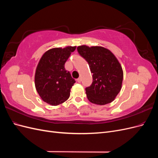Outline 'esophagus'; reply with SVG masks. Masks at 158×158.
Segmentation results:
<instances>
[{
  "label": "esophagus",
  "instance_id": "esophagus-1",
  "mask_svg": "<svg viewBox=\"0 0 158 158\" xmlns=\"http://www.w3.org/2000/svg\"><path fill=\"white\" fill-rule=\"evenodd\" d=\"M81 81H82V79H81V78H78L77 79V82H78V83H80Z\"/></svg>",
  "mask_w": 158,
  "mask_h": 158
}]
</instances>
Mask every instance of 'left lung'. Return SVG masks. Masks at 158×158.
Returning <instances> with one entry per match:
<instances>
[{
    "mask_svg": "<svg viewBox=\"0 0 158 158\" xmlns=\"http://www.w3.org/2000/svg\"><path fill=\"white\" fill-rule=\"evenodd\" d=\"M79 55L88 62L93 82L85 88L90 102L97 105L111 103L120 92L123 72L120 63L109 50L102 47H77Z\"/></svg>",
    "mask_w": 158,
    "mask_h": 158,
    "instance_id": "1",
    "label": "left lung"
}]
</instances>
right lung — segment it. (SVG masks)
I'll use <instances>...</instances> for the list:
<instances>
[{
  "label": "right lung",
  "instance_id": "1",
  "mask_svg": "<svg viewBox=\"0 0 158 158\" xmlns=\"http://www.w3.org/2000/svg\"><path fill=\"white\" fill-rule=\"evenodd\" d=\"M76 47L47 51L37 66L35 85L43 101L51 106H58L67 100L70 89L76 81L66 70L64 64Z\"/></svg>",
  "mask_w": 158,
  "mask_h": 158
}]
</instances>
